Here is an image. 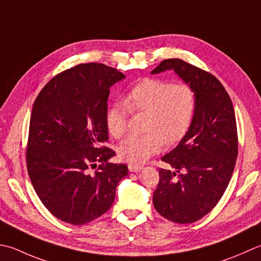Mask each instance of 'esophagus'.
I'll return each instance as SVG.
<instances>
[{"label":"esophagus","instance_id":"esophagus-1","mask_svg":"<svg viewBox=\"0 0 261 261\" xmlns=\"http://www.w3.org/2000/svg\"><path fill=\"white\" fill-rule=\"evenodd\" d=\"M142 170V166L140 165H134V164H129V171L134 172V173H138Z\"/></svg>","mask_w":261,"mask_h":261}]
</instances>
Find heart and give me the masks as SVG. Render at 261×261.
I'll return each instance as SVG.
<instances>
[{
    "label": "heart",
    "mask_w": 261,
    "mask_h": 261,
    "mask_svg": "<svg viewBox=\"0 0 261 261\" xmlns=\"http://www.w3.org/2000/svg\"><path fill=\"white\" fill-rule=\"evenodd\" d=\"M196 95L187 84L163 79H145L127 91L122 101L112 104L106 113V125L115 139L125 135L127 114L147 113L146 135L131 136L119 146V157L129 164H142L161 151L164 142L181 140L191 124Z\"/></svg>",
    "instance_id": "1"
}]
</instances>
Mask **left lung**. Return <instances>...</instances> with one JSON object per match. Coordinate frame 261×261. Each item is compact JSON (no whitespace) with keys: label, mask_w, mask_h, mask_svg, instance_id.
<instances>
[{"label":"left lung","mask_w":261,"mask_h":261,"mask_svg":"<svg viewBox=\"0 0 261 261\" xmlns=\"http://www.w3.org/2000/svg\"><path fill=\"white\" fill-rule=\"evenodd\" d=\"M174 72L195 91V113L187 134L162 157L152 202L158 214L178 224L197 222L217 205L233 174L238 134L232 100L216 76L180 59L164 60L151 71Z\"/></svg>","instance_id":"1"}]
</instances>
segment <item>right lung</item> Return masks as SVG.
<instances>
[{
	"instance_id": "add662e5",
	"label": "right lung",
	"mask_w": 261,
	"mask_h": 261,
	"mask_svg": "<svg viewBox=\"0 0 261 261\" xmlns=\"http://www.w3.org/2000/svg\"><path fill=\"white\" fill-rule=\"evenodd\" d=\"M123 79L107 65L79 64L54 76L35 100L28 174L43 205L65 223L83 225L105 214L127 175V166L111 163L115 152L105 147L110 88Z\"/></svg>"
}]
</instances>
